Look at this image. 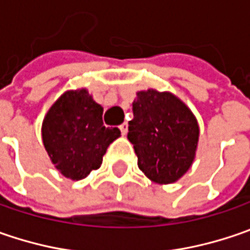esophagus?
Returning <instances> with one entry per match:
<instances>
[{"label": "esophagus", "instance_id": "1", "mask_svg": "<svg viewBox=\"0 0 250 250\" xmlns=\"http://www.w3.org/2000/svg\"><path fill=\"white\" fill-rule=\"evenodd\" d=\"M119 128H120V131H122V134H123V136H125V134H127V131H128V125H127V123H122V125H119Z\"/></svg>", "mask_w": 250, "mask_h": 250}]
</instances>
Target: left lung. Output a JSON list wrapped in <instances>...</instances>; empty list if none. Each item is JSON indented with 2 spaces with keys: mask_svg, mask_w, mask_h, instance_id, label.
Segmentation results:
<instances>
[{
  "mask_svg": "<svg viewBox=\"0 0 250 250\" xmlns=\"http://www.w3.org/2000/svg\"><path fill=\"white\" fill-rule=\"evenodd\" d=\"M128 122L138 168L159 185L179 180L191 167L199 143V125L189 107L170 92L140 91Z\"/></svg>",
  "mask_w": 250,
  "mask_h": 250,
  "instance_id": "left-lung-1",
  "label": "left lung"
}]
</instances>
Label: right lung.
<instances>
[{"instance_id":"right-lung-1","label":"right lung","mask_w":250,"mask_h":250,"mask_svg":"<svg viewBox=\"0 0 250 250\" xmlns=\"http://www.w3.org/2000/svg\"><path fill=\"white\" fill-rule=\"evenodd\" d=\"M102 114L104 107L82 88L62 93L44 116L43 144L65 178H86L102 165L107 146L120 137L117 127H104Z\"/></svg>"}]
</instances>
